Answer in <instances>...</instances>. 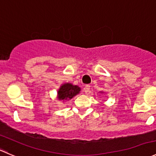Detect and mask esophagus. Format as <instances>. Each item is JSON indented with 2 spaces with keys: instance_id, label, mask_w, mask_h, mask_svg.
Segmentation results:
<instances>
[{
  "instance_id": "esophagus-1",
  "label": "esophagus",
  "mask_w": 156,
  "mask_h": 156,
  "mask_svg": "<svg viewBox=\"0 0 156 156\" xmlns=\"http://www.w3.org/2000/svg\"><path fill=\"white\" fill-rule=\"evenodd\" d=\"M89 89H90V86L89 85H86L84 87V89H83V91H84L85 93L87 94L89 92Z\"/></svg>"
}]
</instances>
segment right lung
Instances as JSON below:
<instances>
[{
	"instance_id": "add662e5",
	"label": "right lung",
	"mask_w": 156,
	"mask_h": 156,
	"mask_svg": "<svg viewBox=\"0 0 156 156\" xmlns=\"http://www.w3.org/2000/svg\"><path fill=\"white\" fill-rule=\"evenodd\" d=\"M80 90L81 89L78 86L69 83H64L58 89V98L59 100H70L80 93Z\"/></svg>"
}]
</instances>
